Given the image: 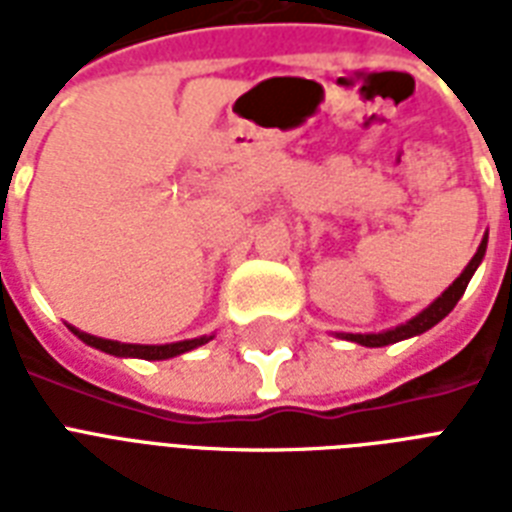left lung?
<instances>
[{
	"label": "left lung",
	"instance_id": "8db88e82",
	"mask_svg": "<svg viewBox=\"0 0 512 512\" xmlns=\"http://www.w3.org/2000/svg\"><path fill=\"white\" fill-rule=\"evenodd\" d=\"M486 241H489V236H484L481 239V244H478L476 255L470 257V263L465 265V271L457 276V279L449 284V287L441 292V295L433 300V303L425 308V311H420L417 316H412V319L406 321V324H398V327H390V329H382V332H364V335H353V332H335V337H340V340H350V342H358V345H364V348H382V345H393V342H401V340H409V337H417L422 335V332H428V329H433L441 319H446L449 313H452V308L457 305V300H460L462 295H465V289H468V281L473 279V273L478 271V265H481V260H484L486 255Z\"/></svg>",
	"mask_w": 512,
	"mask_h": 512
}]
</instances>
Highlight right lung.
Masks as SVG:
<instances>
[{
  "label": "right lung",
  "instance_id": "1",
  "mask_svg": "<svg viewBox=\"0 0 512 512\" xmlns=\"http://www.w3.org/2000/svg\"><path fill=\"white\" fill-rule=\"evenodd\" d=\"M68 329L74 332L84 345L90 348H98L103 353H111V356L119 358H146V361H164V358H175L180 353H188V350L199 348L204 342L212 340V335L193 337V340H180V342H167V345H138V342H119V340H106V337L87 335L82 329H76L68 324Z\"/></svg>",
  "mask_w": 512,
  "mask_h": 512
}]
</instances>
